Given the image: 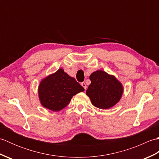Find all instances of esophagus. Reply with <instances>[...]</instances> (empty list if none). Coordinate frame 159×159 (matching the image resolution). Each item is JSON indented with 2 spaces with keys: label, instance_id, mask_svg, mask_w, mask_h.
Masks as SVG:
<instances>
[{
  "label": "esophagus",
  "instance_id": "1",
  "mask_svg": "<svg viewBox=\"0 0 159 159\" xmlns=\"http://www.w3.org/2000/svg\"><path fill=\"white\" fill-rule=\"evenodd\" d=\"M81 85L83 87V88L85 89V90H86V89H87V85H86V84H85V83H81Z\"/></svg>",
  "mask_w": 159,
  "mask_h": 159
}]
</instances>
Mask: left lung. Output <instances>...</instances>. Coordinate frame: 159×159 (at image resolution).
Instances as JSON below:
<instances>
[{
  "instance_id": "left-lung-1",
  "label": "left lung",
  "mask_w": 159,
  "mask_h": 159,
  "mask_svg": "<svg viewBox=\"0 0 159 159\" xmlns=\"http://www.w3.org/2000/svg\"><path fill=\"white\" fill-rule=\"evenodd\" d=\"M89 79L91 84L86 95L93 105L101 109H108L120 100L124 87L116 76L99 70L91 74Z\"/></svg>"
}]
</instances>
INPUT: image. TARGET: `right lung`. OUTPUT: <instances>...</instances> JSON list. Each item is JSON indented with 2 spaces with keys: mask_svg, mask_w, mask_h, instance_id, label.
I'll list each match as a JSON object with an SVG mask.
<instances>
[{
  "mask_svg": "<svg viewBox=\"0 0 159 159\" xmlns=\"http://www.w3.org/2000/svg\"><path fill=\"white\" fill-rule=\"evenodd\" d=\"M84 90L75 79L59 68L42 79L38 86V96L43 107L56 112L64 109L74 96Z\"/></svg>",
  "mask_w": 159,
  "mask_h": 159,
  "instance_id": "right-lung-1",
  "label": "right lung"
}]
</instances>
